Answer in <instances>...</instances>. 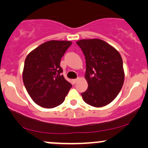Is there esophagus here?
<instances>
[{
    "instance_id": "esophagus-1",
    "label": "esophagus",
    "mask_w": 148,
    "mask_h": 148,
    "mask_svg": "<svg viewBox=\"0 0 148 148\" xmlns=\"http://www.w3.org/2000/svg\"><path fill=\"white\" fill-rule=\"evenodd\" d=\"M78 81V79H73L72 80V83L73 84H76V83H77V82Z\"/></svg>"
}]
</instances>
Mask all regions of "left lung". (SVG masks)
<instances>
[{"instance_id":"left-lung-1","label":"left lung","mask_w":148,"mask_h":148,"mask_svg":"<svg viewBox=\"0 0 148 148\" xmlns=\"http://www.w3.org/2000/svg\"><path fill=\"white\" fill-rule=\"evenodd\" d=\"M86 58L85 78L88 86L82 92L86 103L105 106L117 96L124 81L122 58L112 45L98 38L77 42Z\"/></svg>"}]
</instances>
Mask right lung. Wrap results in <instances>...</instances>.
<instances>
[{
	"instance_id": "obj_1",
	"label": "right lung",
	"mask_w": 148,
	"mask_h": 148,
	"mask_svg": "<svg viewBox=\"0 0 148 148\" xmlns=\"http://www.w3.org/2000/svg\"><path fill=\"white\" fill-rule=\"evenodd\" d=\"M71 45L67 40H50L26 58L22 74L24 86L34 102L42 108L60 105L71 88L60 66L61 58Z\"/></svg>"
}]
</instances>
